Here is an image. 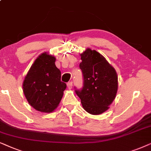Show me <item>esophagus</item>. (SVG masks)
Wrapping results in <instances>:
<instances>
[{"mask_svg": "<svg viewBox=\"0 0 151 151\" xmlns=\"http://www.w3.org/2000/svg\"><path fill=\"white\" fill-rule=\"evenodd\" d=\"M67 86L68 88V89H72V82L70 81V82H68L67 83Z\"/></svg>", "mask_w": 151, "mask_h": 151, "instance_id": "1", "label": "esophagus"}]
</instances>
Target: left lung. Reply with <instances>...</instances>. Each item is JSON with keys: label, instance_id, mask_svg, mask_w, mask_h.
Segmentation results:
<instances>
[{"label": "left lung", "instance_id": "1", "mask_svg": "<svg viewBox=\"0 0 151 151\" xmlns=\"http://www.w3.org/2000/svg\"><path fill=\"white\" fill-rule=\"evenodd\" d=\"M80 56L83 87L75 92L86 112L94 115L102 114L109 109L116 97L118 90L116 70L96 50L87 48Z\"/></svg>", "mask_w": 151, "mask_h": 151}]
</instances>
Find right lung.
<instances>
[{"label":"right lung","instance_id":"add662e5","mask_svg":"<svg viewBox=\"0 0 151 151\" xmlns=\"http://www.w3.org/2000/svg\"><path fill=\"white\" fill-rule=\"evenodd\" d=\"M55 56L43 52L30 67L23 83L25 96L37 111L50 113L58 107L66 84L61 81V71L56 67Z\"/></svg>","mask_w":151,"mask_h":151}]
</instances>
